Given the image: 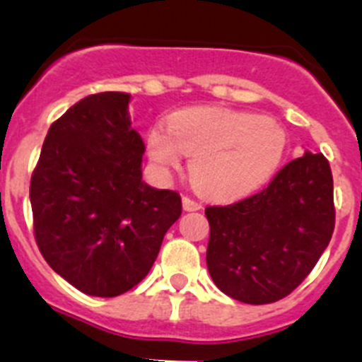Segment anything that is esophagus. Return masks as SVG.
<instances>
[{"label":"esophagus","mask_w":362,"mask_h":362,"mask_svg":"<svg viewBox=\"0 0 362 362\" xmlns=\"http://www.w3.org/2000/svg\"><path fill=\"white\" fill-rule=\"evenodd\" d=\"M182 205H184V210H187V212H196V210L202 209V203L189 198V196H184V198H182Z\"/></svg>","instance_id":"34e87169"}]
</instances>
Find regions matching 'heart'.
<instances>
[{
  "instance_id": "obj_1",
  "label": "heart",
  "mask_w": 362,
  "mask_h": 362,
  "mask_svg": "<svg viewBox=\"0 0 362 362\" xmlns=\"http://www.w3.org/2000/svg\"><path fill=\"white\" fill-rule=\"evenodd\" d=\"M286 152V134L274 122L228 107H187L170 117L168 129L148 132V156L163 171L191 157L189 173L203 194L244 196L265 184Z\"/></svg>"
}]
</instances>
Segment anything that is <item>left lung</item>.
Listing matches in <instances>:
<instances>
[{
	"label": "left lung",
	"instance_id": "8db88e82",
	"mask_svg": "<svg viewBox=\"0 0 362 362\" xmlns=\"http://www.w3.org/2000/svg\"><path fill=\"white\" fill-rule=\"evenodd\" d=\"M206 267L231 299L270 304L306 279L334 231L329 160L306 152L278 171L256 194L206 206Z\"/></svg>",
	"mask_w": 362,
	"mask_h": 362
}]
</instances>
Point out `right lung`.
Segmentation results:
<instances>
[{"label": "right lung", "instance_id": "1", "mask_svg": "<svg viewBox=\"0 0 362 362\" xmlns=\"http://www.w3.org/2000/svg\"><path fill=\"white\" fill-rule=\"evenodd\" d=\"M129 100L104 92L74 104L49 127L31 175L38 249L88 296L117 297L143 281L182 214L177 191L143 182L145 143Z\"/></svg>", "mask_w": 362, "mask_h": 362}]
</instances>
